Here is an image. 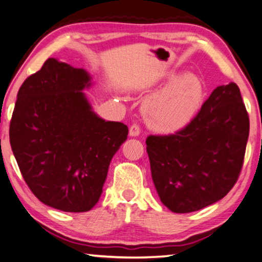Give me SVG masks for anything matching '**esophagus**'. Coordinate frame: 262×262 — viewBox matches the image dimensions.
<instances>
[{
	"label": "esophagus",
	"instance_id": "obj_1",
	"mask_svg": "<svg viewBox=\"0 0 262 262\" xmlns=\"http://www.w3.org/2000/svg\"><path fill=\"white\" fill-rule=\"evenodd\" d=\"M140 134V128L137 124H134L132 126L130 127V130H128V135L131 136V137H138Z\"/></svg>",
	"mask_w": 262,
	"mask_h": 262
}]
</instances>
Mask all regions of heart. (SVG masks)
Returning <instances> with one entry per match:
<instances>
[{
  "label": "heart",
  "mask_w": 262,
  "mask_h": 262,
  "mask_svg": "<svg viewBox=\"0 0 262 262\" xmlns=\"http://www.w3.org/2000/svg\"><path fill=\"white\" fill-rule=\"evenodd\" d=\"M169 87L151 96L144 111L147 123L161 132H175L195 118L203 104L206 89L199 75L187 73L169 78Z\"/></svg>",
  "instance_id": "obj_1"
}]
</instances>
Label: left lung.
<instances>
[{"label":"left lung","mask_w":262,"mask_h":262,"mask_svg":"<svg viewBox=\"0 0 262 262\" xmlns=\"http://www.w3.org/2000/svg\"><path fill=\"white\" fill-rule=\"evenodd\" d=\"M248 135L240 89L230 82L216 87L183 130L149 136L151 176L162 203L184 214L223 199L241 171Z\"/></svg>","instance_id":"left-lung-1"}]
</instances>
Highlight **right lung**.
<instances>
[{
	"label": "right lung",
	"mask_w": 262,
	"mask_h": 262,
	"mask_svg": "<svg viewBox=\"0 0 262 262\" xmlns=\"http://www.w3.org/2000/svg\"><path fill=\"white\" fill-rule=\"evenodd\" d=\"M84 68L49 58L17 93L9 138L18 168L41 202L84 213L100 199L112 157L128 128L93 111Z\"/></svg>",
	"instance_id": "add662e5"
}]
</instances>
